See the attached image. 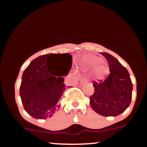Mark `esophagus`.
I'll use <instances>...</instances> for the list:
<instances>
[{
  "mask_svg": "<svg viewBox=\"0 0 147 147\" xmlns=\"http://www.w3.org/2000/svg\"><path fill=\"white\" fill-rule=\"evenodd\" d=\"M87 82V79H86V78H85V77H84V78H83V79H82L80 80V84L81 85H84V84H86Z\"/></svg>",
  "mask_w": 147,
  "mask_h": 147,
  "instance_id": "obj_1",
  "label": "esophagus"
}]
</instances>
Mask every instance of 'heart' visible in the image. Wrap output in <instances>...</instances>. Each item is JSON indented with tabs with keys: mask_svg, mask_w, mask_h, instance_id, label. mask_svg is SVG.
<instances>
[{
	"mask_svg": "<svg viewBox=\"0 0 147 147\" xmlns=\"http://www.w3.org/2000/svg\"><path fill=\"white\" fill-rule=\"evenodd\" d=\"M84 68L86 70L94 69V76L98 80H103L109 73V67L100 57L95 56H86L83 59Z\"/></svg>",
	"mask_w": 147,
	"mask_h": 147,
	"instance_id": "1",
	"label": "heart"
}]
</instances>
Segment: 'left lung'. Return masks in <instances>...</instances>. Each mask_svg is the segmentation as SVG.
Masks as SVG:
<instances>
[{
    "label": "left lung",
    "mask_w": 147,
    "mask_h": 147,
    "mask_svg": "<svg viewBox=\"0 0 147 147\" xmlns=\"http://www.w3.org/2000/svg\"><path fill=\"white\" fill-rule=\"evenodd\" d=\"M107 60L110 74L103 82H94V93L90 97L91 107L97 113L114 117L129 107L132 98L133 84L127 69L117 59L106 52H101Z\"/></svg>",
    "instance_id": "1"
}]
</instances>
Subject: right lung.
<instances>
[{
    "label": "right lung",
    "mask_w": 147,
    "mask_h": 147,
    "mask_svg": "<svg viewBox=\"0 0 147 147\" xmlns=\"http://www.w3.org/2000/svg\"><path fill=\"white\" fill-rule=\"evenodd\" d=\"M55 55L47 54L34 59L22 76V103L25 111L35 119L51 117L59 109L58 102L66 89L63 77L53 75L48 69V59ZM61 55L68 57V73L72 67V57L68 53Z\"/></svg>",
    "instance_id": "obj_1"
}]
</instances>
